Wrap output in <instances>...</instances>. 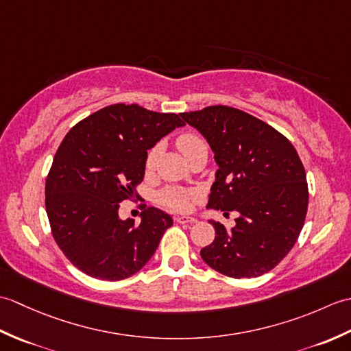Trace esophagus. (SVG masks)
I'll return each instance as SVG.
<instances>
[{
  "mask_svg": "<svg viewBox=\"0 0 351 351\" xmlns=\"http://www.w3.org/2000/svg\"><path fill=\"white\" fill-rule=\"evenodd\" d=\"M176 221L180 223V225H191V223H195L196 221V219H193V217H176Z\"/></svg>",
  "mask_w": 351,
  "mask_h": 351,
  "instance_id": "1",
  "label": "esophagus"
}]
</instances>
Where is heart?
<instances>
[{
	"label": "heart",
	"mask_w": 351,
	"mask_h": 351,
	"mask_svg": "<svg viewBox=\"0 0 351 351\" xmlns=\"http://www.w3.org/2000/svg\"><path fill=\"white\" fill-rule=\"evenodd\" d=\"M176 146L187 160H190L193 155H196L199 152H208L206 140L196 132L181 134V136L176 140ZM158 155H160V146L156 145L147 152V156H146V169L147 170L155 167L156 160H158ZM195 196L196 195L193 191H185V190L169 187V189H164L160 193L158 199H160L161 205L169 208V210L176 211V213H184L189 210L191 199H195Z\"/></svg>",
	"instance_id": "1"
}]
</instances>
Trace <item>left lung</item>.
Returning a JSON list of instances; mask_svg holds the SVG:
<instances>
[{
    "instance_id": "obj_1",
    "label": "left lung",
    "mask_w": 351,
    "mask_h": 351,
    "mask_svg": "<svg viewBox=\"0 0 351 351\" xmlns=\"http://www.w3.org/2000/svg\"><path fill=\"white\" fill-rule=\"evenodd\" d=\"M214 151L219 170L208 208L240 213L234 228L210 221L214 241L205 263L229 278H258L293 249L304 225L306 171L293 143L258 117L228 106L181 113Z\"/></svg>"
}]
</instances>
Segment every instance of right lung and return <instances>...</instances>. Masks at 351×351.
I'll return each mask as SVG.
<instances>
[{
	"instance_id": "right-lung-1",
	"label": "right lung",
	"mask_w": 351,
	"mask_h": 351,
	"mask_svg": "<svg viewBox=\"0 0 351 351\" xmlns=\"http://www.w3.org/2000/svg\"><path fill=\"white\" fill-rule=\"evenodd\" d=\"M182 125L175 113L113 104L66 134L48 171L45 206L52 237L78 270L114 282L152 258L173 219L145 205L136 225L119 219V204L138 195L147 149Z\"/></svg>"
}]
</instances>
